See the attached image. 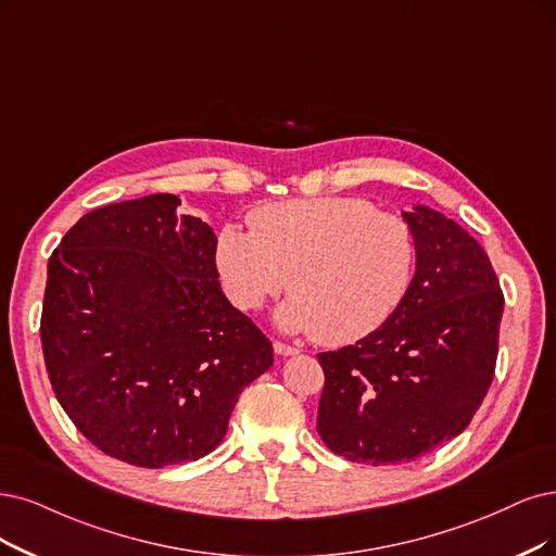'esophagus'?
<instances>
[{"instance_id": "esophagus-1", "label": "esophagus", "mask_w": 556, "mask_h": 556, "mask_svg": "<svg viewBox=\"0 0 556 556\" xmlns=\"http://www.w3.org/2000/svg\"><path fill=\"white\" fill-rule=\"evenodd\" d=\"M273 348H275V353L281 355V357H291V355H298V353H300L298 348H293V345H289V343H281V341H275Z\"/></svg>"}]
</instances>
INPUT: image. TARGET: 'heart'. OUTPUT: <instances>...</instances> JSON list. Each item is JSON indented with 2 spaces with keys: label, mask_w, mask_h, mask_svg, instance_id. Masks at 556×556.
Returning a JSON list of instances; mask_svg holds the SVG:
<instances>
[{
  "label": "heart",
  "mask_w": 556,
  "mask_h": 556,
  "mask_svg": "<svg viewBox=\"0 0 556 556\" xmlns=\"http://www.w3.org/2000/svg\"><path fill=\"white\" fill-rule=\"evenodd\" d=\"M215 265L240 309H258L289 286L281 330L348 345L396 312L415 273V238L401 217L362 199H291L250 213V231L224 226Z\"/></svg>",
  "instance_id": "obj_1"
}]
</instances>
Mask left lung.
<instances>
[{
  "label": "left lung",
  "instance_id": "left-lung-1",
  "mask_svg": "<svg viewBox=\"0 0 556 556\" xmlns=\"http://www.w3.org/2000/svg\"><path fill=\"white\" fill-rule=\"evenodd\" d=\"M417 267L376 332L320 353L318 435L337 456L396 465L454 440L495 376L504 295L483 247L428 205L403 213Z\"/></svg>",
  "mask_w": 556,
  "mask_h": 556
}]
</instances>
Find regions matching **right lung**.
<instances>
[{
	"mask_svg": "<svg viewBox=\"0 0 556 556\" xmlns=\"http://www.w3.org/2000/svg\"><path fill=\"white\" fill-rule=\"evenodd\" d=\"M176 194L102 205L48 263L40 343L54 394L108 456L160 469L222 442L273 343L226 300L217 236Z\"/></svg>",
	"mask_w": 556,
	"mask_h": 556,
	"instance_id": "obj_1",
	"label": "right lung"
}]
</instances>
